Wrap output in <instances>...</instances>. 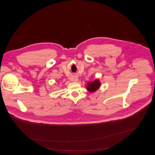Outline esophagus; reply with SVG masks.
I'll return each mask as SVG.
<instances>
[{"mask_svg": "<svg viewBox=\"0 0 155 155\" xmlns=\"http://www.w3.org/2000/svg\"><path fill=\"white\" fill-rule=\"evenodd\" d=\"M77 79H78V78H76V79H74V81H77Z\"/></svg>", "mask_w": 155, "mask_h": 155, "instance_id": "34e87169", "label": "esophagus"}]
</instances>
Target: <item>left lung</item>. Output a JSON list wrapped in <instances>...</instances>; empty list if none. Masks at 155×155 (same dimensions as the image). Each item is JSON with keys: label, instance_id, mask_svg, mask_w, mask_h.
<instances>
[{"label": "left lung", "instance_id": "1", "mask_svg": "<svg viewBox=\"0 0 155 155\" xmlns=\"http://www.w3.org/2000/svg\"><path fill=\"white\" fill-rule=\"evenodd\" d=\"M100 83L97 80V79H96V80L94 81L93 82L88 83L87 89L90 92H92L96 91L97 89L100 87Z\"/></svg>", "mask_w": 155, "mask_h": 155}]
</instances>
